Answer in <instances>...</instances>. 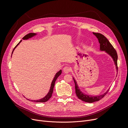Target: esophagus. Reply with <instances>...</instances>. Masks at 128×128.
Listing matches in <instances>:
<instances>
[{
  "instance_id": "34e87169",
  "label": "esophagus",
  "mask_w": 128,
  "mask_h": 128,
  "mask_svg": "<svg viewBox=\"0 0 128 128\" xmlns=\"http://www.w3.org/2000/svg\"><path fill=\"white\" fill-rule=\"evenodd\" d=\"M64 73H65V74H68V73H69L70 71V70H71V69L69 67H67V66H66V67H65L64 68Z\"/></svg>"
}]
</instances>
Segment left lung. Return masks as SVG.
<instances>
[{
  "label": "left lung",
  "mask_w": 128,
  "mask_h": 128,
  "mask_svg": "<svg viewBox=\"0 0 128 128\" xmlns=\"http://www.w3.org/2000/svg\"><path fill=\"white\" fill-rule=\"evenodd\" d=\"M94 34L95 35L97 39H98L99 42L100 44V50L101 51H104L107 54H109L111 57L113 59L114 64L116 65V69L118 70V64H117V60H118V54L116 53V50L112 46V45L109 42V40L106 39V37H104L103 34H102L100 33H96L93 32ZM74 82L75 84V89H76V94L78 98L81 100L82 101L86 102L89 103H92L96 101H98L101 100L102 98L106 96V94L108 93L109 89L107 90L105 93L102 95L92 96L83 93L80 89H79V86L76 84V81L73 78Z\"/></svg>",
  "instance_id": "obj_1"
}]
</instances>
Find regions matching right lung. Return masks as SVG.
<instances>
[{"mask_svg": "<svg viewBox=\"0 0 128 128\" xmlns=\"http://www.w3.org/2000/svg\"><path fill=\"white\" fill-rule=\"evenodd\" d=\"M37 34H35V33H29L27 34H26L25 36H24L23 38H22V39L24 40H27V39H28L29 38H32L35 35H36ZM22 42V40L20 41V42L16 46V47H15L12 51V54L13 53V52L14 50V49L16 48L17 47V46L19 44V43ZM61 72H62V71H61V70H60V71H59L56 74L54 77L52 81V84H51V86H50V89L49 90V91L48 92V93L47 94L46 96L44 97V98H42V99H40V100H32V101H34V102H45L47 101L51 97H52V92H53V90H54V84H55V82L56 81V80H57V79L58 78V76L61 74ZM29 100V99H28Z\"/></svg>", "mask_w": 128, "mask_h": 128, "instance_id": "obj_1", "label": "right lung"}]
</instances>
